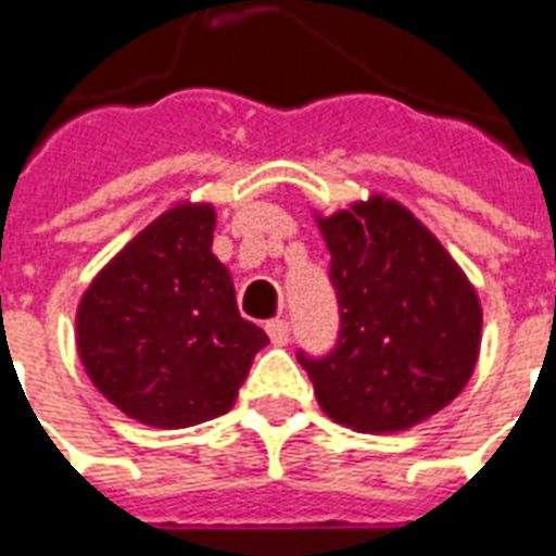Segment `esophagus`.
I'll return each instance as SVG.
<instances>
[{
    "mask_svg": "<svg viewBox=\"0 0 556 556\" xmlns=\"http://www.w3.org/2000/svg\"><path fill=\"white\" fill-rule=\"evenodd\" d=\"M265 330H267V336H270V341H274V344H279V348H282V344H289V339H291L289 320H282V318L267 320Z\"/></svg>",
    "mask_w": 556,
    "mask_h": 556,
    "instance_id": "34e87169",
    "label": "esophagus"
}]
</instances>
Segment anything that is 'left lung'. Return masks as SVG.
Segmentation results:
<instances>
[{
    "label": "left lung",
    "instance_id": "obj_1",
    "mask_svg": "<svg viewBox=\"0 0 556 556\" xmlns=\"http://www.w3.org/2000/svg\"><path fill=\"white\" fill-rule=\"evenodd\" d=\"M339 300L327 356L298 353L318 404L359 433H394L466 389L480 351L475 286L404 205L371 197L320 217Z\"/></svg>",
    "mask_w": 556,
    "mask_h": 556
}]
</instances>
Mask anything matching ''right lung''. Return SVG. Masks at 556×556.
<instances>
[{
	"label": "right lung",
	"mask_w": 556,
	"mask_h": 556,
	"mask_svg": "<svg viewBox=\"0 0 556 556\" xmlns=\"http://www.w3.org/2000/svg\"><path fill=\"white\" fill-rule=\"evenodd\" d=\"M212 232V205H176L102 267L79 303L85 371L141 425L174 430L229 413L267 344L238 315Z\"/></svg>",
	"instance_id": "right-lung-1"
}]
</instances>
